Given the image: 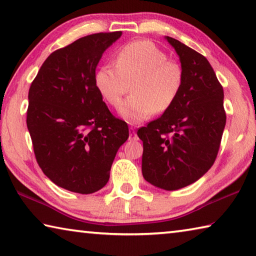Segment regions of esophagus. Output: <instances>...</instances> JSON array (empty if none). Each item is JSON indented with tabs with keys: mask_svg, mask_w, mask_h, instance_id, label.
<instances>
[{
	"mask_svg": "<svg viewBox=\"0 0 256 256\" xmlns=\"http://www.w3.org/2000/svg\"><path fill=\"white\" fill-rule=\"evenodd\" d=\"M130 140L131 141H136L138 140V136L136 133V128H130Z\"/></svg>",
	"mask_w": 256,
	"mask_h": 256,
	"instance_id": "esophagus-1",
	"label": "esophagus"
}]
</instances>
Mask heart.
I'll use <instances>...</instances> for the list:
<instances>
[{
	"instance_id": "b5f03b06",
	"label": "heart",
	"mask_w": 256,
	"mask_h": 256,
	"mask_svg": "<svg viewBox=\"0 0 256 256\" xmlns=\"http://www.w3.org/2000/svg\"><path fill=\"white\" fill-rule=\"evenodd\" d=\"M185 71L180 60L151 40H136L120 47L114 64H104L94 73V84L102 98L118 108L131 84L132 96L120 108L128 123H138L154 112H167L184 86Z\"/></svg>"
}]
</instances>
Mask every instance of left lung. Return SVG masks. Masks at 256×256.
Returning a JSON list of instances; mask_svg holds the SVG:
<instances>
[{"mask_svg":"<svg viewBox=\"0 0 256 256\" xmlns=\"http://www.w3.org/2000/svg\"><path fill=\"white\" fill-rule=\"evenodd\" d=\"M185 71L174 105L138 130L144 142L142 174L157 188L174 190L196 182L210 170L222 142L226 112L224 89L202 54L166 37Z\"/></svg>","mask_w":256,"mask_h":256,"instance_id":"left-lung-1","label":"left lung"}]
</instances>
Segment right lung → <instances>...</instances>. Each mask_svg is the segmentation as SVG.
I'll use <instances>...</instances> for the list:
<instances>
[{
	"instance_id": "1",
	"label": "right lung",
	"mask_w": 256,
	"mask_h": 256,
	"mask_svg": "<svg viewBox=\"0 0 256 256\" xmlns=\"http://www.w3.org/2000/svg\"><path fill=\"white\" fill-rule=\"evenodd\" d=\"M122 32L84 36L53 52L29 88L27 128L34 157L60 188L80 194L107 184L126 122L108 110L94 84L102 55Z\"/></svg>"
}]
</instances>
